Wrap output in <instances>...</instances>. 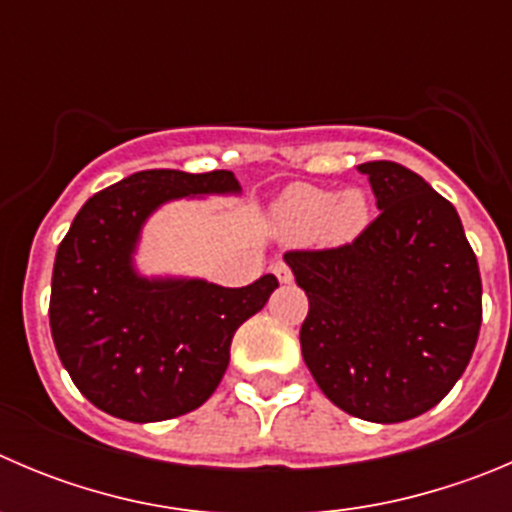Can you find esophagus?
Returning a JSON list of instances; mask_svg holds the SVG:
<instances>
[{
    "label": "esophagus",
    "instance_id": "34e87169",
    "mask_svg": "<svg viewBox=\"0 0 512 512\" xmlns=\"http://www.w3.org/2000/svg\"><path fill=\"white\" fill-rule=\"evenodd\" d=\"M274 274H276V279L281 281V284H291V279H294V274H291V269L286 266V261H276Z\"/></svg>",
    "mask_w": 512,
    "mask_h": 512
}]
</instances>
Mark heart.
Here are the masks:
<instances>
[{"instance_id":"obj_1","label":"heart","mask_w":512,"mask_h":512,"mask_svg":"<svg viewBox=\"0 0 512 512\" xmlns=\"http://www.w3.org/2000/svg\"><path fill=\"white\" fill-rule=\"evenodd\" d=\"M276 223L291 241L319 238L326 243H342L357 236L369 216V203L362 191L334 196L332 191L316 186H291L276 203Z\"/></svg>"}]
</instances>
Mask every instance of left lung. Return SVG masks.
Here are the masks:
<instances>
[{"instance_id":"8db88e82","label":"left lung","mask_w":512,"mask_h":512,"mask_svg":"<svg viewBox=\"0 0 512 512\" xmlns=\"http://www.w3.org/2000/svg\"><path fill=\"white\" fill-rule=\"evenodd\" d=\"M379 216L337 248L286 251L309 296L301 354L347 415L405 422L465 372L483 321V281L455 206L405 165L372 160Z\"/></svg>"}]
</instances>
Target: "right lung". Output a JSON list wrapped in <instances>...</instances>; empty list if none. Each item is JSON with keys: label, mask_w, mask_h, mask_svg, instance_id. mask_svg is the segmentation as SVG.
<instances>
[{"label": "right lung", "mask_w": 512, "mask_h": 512, "mask_svg": "<svg viewBox=\"0 0 512 512\" xmlns=\"http://www.w3.org/2000/svg\"><path fill=\"white\" fill-rule=\"evenodd\" d=\"M238 191L231 170H140L80 208L55 256L50 329L60 362L97 410L160 422L216 392L233 334L264 309L279 281L266 274L241 289L148 281L135 274L133 251L160 203Z\"/></svg>", "instance_id": "1"}]
</instances>
